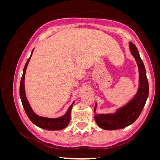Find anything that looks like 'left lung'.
Returning <instances> with one entry per match:
<instances>
[{
    "instance_id": "8db88e82",
    "label": "left lung",
    "mask_w": 160,
    "mask_h": 160,
    "mask_svg": "<svg viewBox=\"0 0 160 160\" xmlns=\"http://www.w3.org/2000/svg\"><path fill=\"white\" fill-rule=\"evenodd\" d=\"M131 52L134 57L139 69V85L136 95L129 102L115 113L97 114L95 120L99 126L105 130L122 129L132 124L136 120L144 108L149 94V84L146 71L143 62L139 56L138 50L133 43L129 42ZM97 104L95 106L96 110Z\"/></svg>"
}]
</instances>
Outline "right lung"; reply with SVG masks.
I'll return each instance as SVG.
<instances>
[{"instance_id":"1","label":"right lung","mask_w":160,"mask_h":160,"mask_svg":"<svg viewBox=\"0 0 160 160\" xmlns=\"http://www.w3.org/2000/svg\"><path fill=\"white\" fill-rule=\"evenodd\" d=\"M34 50V49H33ZM33 50L31 54L30 57L28 58L26 64L25 65L23 69V73L21 77V83H20V98L22 101V104L26 114L27 115L28 118L31 122L35 124L37 126L41 128L45 129L47 130H61L66 128L67 125H69L71 118V111L72 109V105H73L74 102L72 103L69 107L67 112L65 115L61 116L60 118H43L41 116L37 115L35 112L32 111V108L29 105V103L26 98L25 95V72L27 67L28 66V62H29L31 55L32 54Z\"/></svg>"}]
</instances>
